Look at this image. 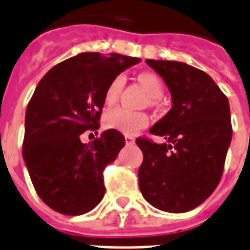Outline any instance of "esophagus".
Returning a JSON list of instances; mask_svg holds the SVG:
<instances>
[{
	"label": "esophagus",
	"mask_w": 250,
	"mask_h": 250,
	"mask_svg": "<svg viewBox=\"0 0 250 250\" xmlns=\"http://www.w3.org/2000/svg\"><path fill=\"white\" fill-rule=\"evenodd\" d=\"M125 144H127V145H133V144H135V137H133V136L125 135Z\"/></svg>",
	"instance_id": "34e87169"
}]
</instances>
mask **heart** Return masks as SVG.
Segmentation results:
<instances>
[{"mask_svg": "<svg viewBox=\"0 0 250 250\" xmlns=\"http://www.w3.org/2000/svg\"><path fill=\"white\" fill-rule=\"evenodd\" d=\"M139 81L143 87L151 97H160L163 95V83L157 74L150 72H144L139 74ZM123 79L122 77H115L109 86L106 87L104 95L105 105L110 106L117 101L121 92ZM149 123L147 115L140 111H132L125 107H117L107 111L104 117V125L106 128L117 129L125 135H133L139 129L146 127Z\"/></svg>", "mask_w": 250, "mask_h": 250, "instance_id": "heart-1", "label": "heart"}]
</instances>
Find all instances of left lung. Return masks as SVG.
Here are the masks:
<instances>
[{"label": "left lung", "mask_w": 250, "mask_h": 250, "mask_svg": "<svg viewBox=\"0 0 250 250\" xmlns=\"http://www.w3.org/2000/svg\"><path fill=\"white\" fill-rule=\"evenodd\" d=\"M146 64L163 78L172 109L150 128L163 144L137 139L144 154L139 185L157 209L184 213L200 206L220 182L232 137L230 104L206 72L181 62Z\"/></svg>", "instance_id": "1"}]
</instances>
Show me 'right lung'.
Returning a JSON list of instances; mask_svg holds the SVG:
<instances>
[{
    "mask_svg": "<svg viewBox=\"0 0 250 250\" xmlns=\"http://www.w3.org/2000/svg\"><path fill=\"white\" fill-rule=\"evenodd\" d=\"M137 62L119 54L81 52L50 69L36 87L25 111L23 158L51 209L79 216L104 198L103 172L125 145V136L106 129L83 144L81 135L99 129L106 87Z\"/></svg>",
    "mask_w": 250,
    "mask_h": 250,
    "instance_id": "1",
    "label": "right lung"
}]
</instances>
